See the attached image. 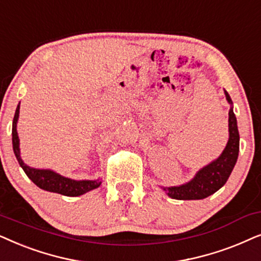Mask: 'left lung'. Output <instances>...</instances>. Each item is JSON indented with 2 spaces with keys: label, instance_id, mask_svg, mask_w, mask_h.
<instances>
[{
  "label": "left lung",
  "instance_id": "obj_1",
  "mask_svg": "<svg viewBox=\"0 0 261 261\" xmlns=\"http://www.w3.org/2000/svg\"><path fill=\"white\" fill-rule=\"evenodd\" d=\"M224 95L228 103L230 105L228 119L229 138L227 145L217 159L200 168L190 181L179 186H159L165 191L167 196L173 198V199H204V198L217 192L227 182L229 175L231 174L232 169H234L239 156L240 135L238 130V121H236V117L234 111H232L231 98L227 90H224Z\"/></svg>",
  "mask_w": 261,
  "mask_h": 261
}]
</instances>
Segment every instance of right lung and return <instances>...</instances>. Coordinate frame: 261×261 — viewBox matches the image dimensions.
I'll return each mask as SVG.
<instances>
[{
	"label": "right lung",
	"instance_id": "right-lung-1",
	"mask_svg": "<svg viewBox=\"0 0 261 261\" xmlns=\"http://www.w3.org/2000/svg\"><path fill=\"white\" fill-rule=\"evenodd\" d=\"M19 113H20V102L16 107L15 114H14L13 119V128H12V142H13V150L14 154L16 156L17 162L26 175L36 184V185L41 190L48 191V192L60 193L63 196L68 197H77L81 194H85L89 191L98 189L101 185V180H75L67 178V176L61 175L60 173L52 171V169H43V168H34L26 165L21 159V154H20V140L19 135H17V120H19Z\"/></svg>",
	"mask_w": 261,
	"mask_h": 261
}]
</instances>
